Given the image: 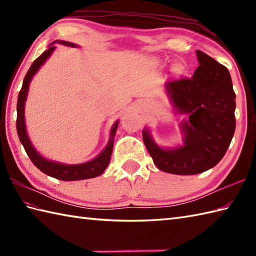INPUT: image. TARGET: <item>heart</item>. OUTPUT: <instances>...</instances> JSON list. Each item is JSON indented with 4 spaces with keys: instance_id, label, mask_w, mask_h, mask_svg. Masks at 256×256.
<instances>
[{
    "instance_id": "b5f03b06",
    "label": "heart",
    "mask_w": 256,
    "mask_h": 256,
    "mask_svg": "<svg viewBox=\"0 0 256 256\" xmlns=\"http://www.w3.org/2000/svg\"><path fill=\"white\" fill-rule=\"evenodd\" d=\"M175 69H177V68H175Z\"/></svg>"
}]
</instances>
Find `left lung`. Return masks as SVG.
Segmentation results:
<instances>
[{
	"label": "left lung",
	"mask_w": 256,
	"mask_h": 256,
	"mask_svg": "<svg viewBox=\"0 0 256 256\" xmlns=\"http://www.w3.org/2000/svg\"><path fill=\"white\" fill-rule=\"evenodd\" d=\"M196 55L199 66L192 78L165 84L174 111L186 116L179 125L182 144L162 148L148 128L142 132L157 168L175 175H196L214 167L236 131V94L229 70L202 52Z\"/></svg>",
	"instance_id": "8db88e82"
}]
</instances>
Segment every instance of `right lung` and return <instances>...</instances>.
Masks as SVG:
<instances>
[{
    "label": "right lung",
    "mask_w": 256,
    "mask_h": 256,
    "mask_svg": "<svg viewBox=\"0 0 256 256\" xmlns=\"http://www.w3.org/2000/svg\"><path fill=\"white\" fill-rule=\"evenodd\" d=\"M62 44L64 46H70V47H78V45L74 44V42H64V40H55L52 42V44L48 46L47 50L42 54V55L38 57L36 60L32 64L30 68L27 72L23 86H22V89L18 94V120H16V128H18V138L20 140L22 145L24 146L27 155L30 158L38 170L42 172L46 175L54 177L59 180H64V182H72V180H82V179H89V178H94L102 175L106 167L110 162L112 150H113V143H114V136H116L118 125V120L116 122H114L112 128L110 130V138H108V142L106 146L101 153L96 156L94 160H88L86 162H81V164H64V162H59L55 160H50L45 158L44 156L38 153V150L34 148V145L30 142L28 134H27L26 130V123H25V103L27 100V94H28L30 90V84L32 77L37 74L38 70L46 62L48 58L52 56L54 50H56L55 44Z\"/></svg>",
    "instance_id": "1"
}]
</instances>
